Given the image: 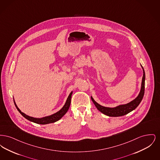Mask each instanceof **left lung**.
<instances>
[{"instance_id": "obj_1", "label": "left lung", "mask_w": 160, "mask_h": 160, "mask_svg": "<svg viewBox=\"0 0 160 160\" xmlns=\"http://www.w3.org/2000/svg\"><path fill=\"white\" fill-rule=\"evenodd\" d=\"M140 65L143 69V75L142 77L140 91L137 97L135 99L130 101L128 103L124 104H120L114 107H107L102 106L100 105L94 100V99L92 98V97H91L92 101H93V104H95V106L100 112L108 116L118 117V116H122L123 115L128 114L129 112H132V110H134L135 108H137V107L139 105V104L143 99V97L144 96V93H145V70L143 68V67L142 66V65Z\"/></svg>"}]
</instances>
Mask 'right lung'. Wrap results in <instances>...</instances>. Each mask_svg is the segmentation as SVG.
<instances>
[{
	"instance_id": "add662e5",
	"label": "right lung",
	"mask_w": 160,
	"mask_h": 160,
	"mask_svg": "<svg viewBox=\"0 0 160 160\" xmlns=\"http://www.w3.org/2000/svg\"><path fill=\"white\" fill-rule=\"evenodd\" d=\"M72 94V91L69 93L64 106H63V107L61 108L60 110H59L58 112H57L56 113H55L54 114H51V115H49V116H45V117H43V118H40L31 117V116H29L24 113L17 106L14 99V104H15L17 109L18 110V111L26 119L29 120V121H31V122L38 123V124L46 125V124H48V123H54V122H56V121L60 120L61 118L67 113V112L68 110L69 106H70V104H71V99Z\"/></svg>"
}]
</instances>
